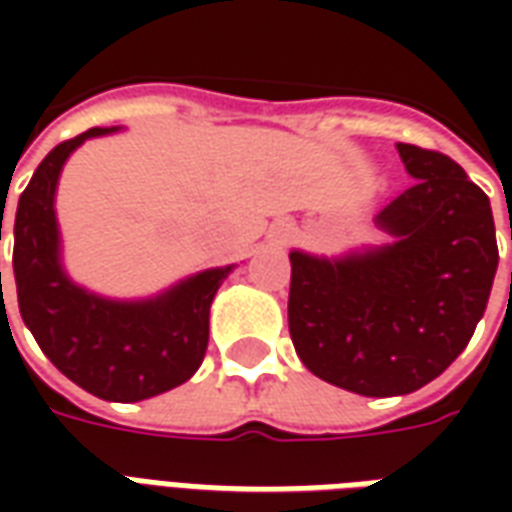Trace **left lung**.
Here are the masks:
<instances>
[{"instance_id": "left-lung-1", "label": "left lung", "mask_w": 512, "mask_h": 512, "mask_svg": "<svg viewBox=\"0 0 512 512\" xmlns=\"http://www.w3.org/2000/svg\"><path fill=\"white\" fill-rule=\"evenodd\" d=\"M397 153L414 183L373 219L389 244L340 257L290 252L296 354L365 397L408 395L439 378L472 340L499 263L485 191L444 153L403 142Z\"/></svg>"}]
</instances>
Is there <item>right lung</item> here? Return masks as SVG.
<instances>
[{
  "mask_svg": "<svg viewBox=\"0 0 512 512\" xmlns=\"http://www.w3.org/2000/svg\"><path fill=\"white\" fill-rule=\"evenodd\" d=\"M115 131L120 126L90 128L40 161L18 197L13 274L21 318L51 365L101 400L136 403L197 373L208 348L211 301L235 266L208 268L158 296L126 301L98 296L68 277L54 211L60 172L76 147Z\"/></svg>",
  "mask_w": 512,
  "mask_h": 512,
  "instance_id": "add662e5",
  "label": "right lung"
}]
</instances>
